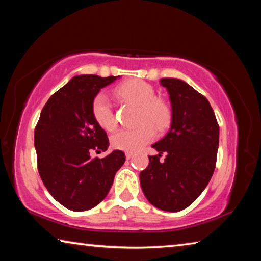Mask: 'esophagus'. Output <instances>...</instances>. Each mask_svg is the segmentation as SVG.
Segmentation results:
<instances>
[{"instance_id":"1","label":"esophagus","mask_w":261,"mask_h":261,"mask_svg":"<svg viewBox=\"0 0 261 261\" xmlns=\"http://www.w3.org/2000/svg\"><path fill=\"white\" fill-rule=\"evenodd\" d=\"M125 158H126V160H131V159L134 158V153L126 152V153H125Z\"/></svg>"}]
</instances>
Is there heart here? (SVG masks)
Wrapping results in <instances>:
<instances>
[{
  "mask_svg": "<svg viewBox=\"0 0 261 261\" xmlns=\"http://www.w3.org/2000/svg\"><path fill=\"white\" fill-rule=\"evenodd\" d=\"M116 94L120 98L139 106L137 123L140 124L134 130H117L110 137V144L116 149L135 152L151 141L155 130L163 131L170 124L171 113L168 106L158 100L155 91L143 81H130L117 86ZM92 114L95 122L105 130H113L116 126V117L105 92L95 95L92 102Z\"/></svg>",
  "mask_w": 261,
  "mask_h": 261,
  "instance_id": "1",
  "label": "heart"
}]
</instances>
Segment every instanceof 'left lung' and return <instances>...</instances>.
<instances>
[{"mask_svg":"<svg viewBox=\"0 0 261 261\" xmlns=\"http://www.w3.org/2000/svg\"><path fill=\"white\" fill-rule=\"evenodd\" d=\"M160 84L169 93L171 126L152 145L159 154L148 156V167L140 173V185L153 206L178 212L200 196L214 173L219 124L208 100L193 87L175 78H162ZM163 152L165 162L160 163Z\"/></svg>","mask_w":261,"mask_h":261,"instance_id":"8db88e82","label":"left lung"}]
</instances>
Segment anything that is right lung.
<instances>
[{
	"instance_id": "add662e5",
	"label": "right lung",
	"mask_w": 261,
	"mask_h": 261,
	"mask_svg": "<svg viewBox=\"0 0 261 261\" xmlns=\"http://www.w3.org/2000/svg\"><path fill=\"white\" fill-rule=\"evenodd\" d=\"M117 77L76 76L47 101L34 131L38 170L55 200L83 212L102 201L125 155L113 151L102 159L92 151H107L106 131L95 122L92 102L101 88Z\"/></svg>"
}]
</instances>
